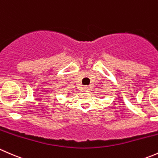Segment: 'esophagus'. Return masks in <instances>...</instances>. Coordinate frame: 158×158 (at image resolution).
<instances>
[{"label":"esophagus","mask_w":158,"mask_h":158,"mask_svg":"<svg viewBox=\"0 0 158 158\" xmlns=\"http://www.w3.org/2000/svg\"><path fill=\"white\" fill-rule=\"evenodd\" d=\"M84 92H89V90H90V88H89L88 87H87V86H85V87H84Z\"/></svg>","instance_id":"34e87169"}]
</instances>
